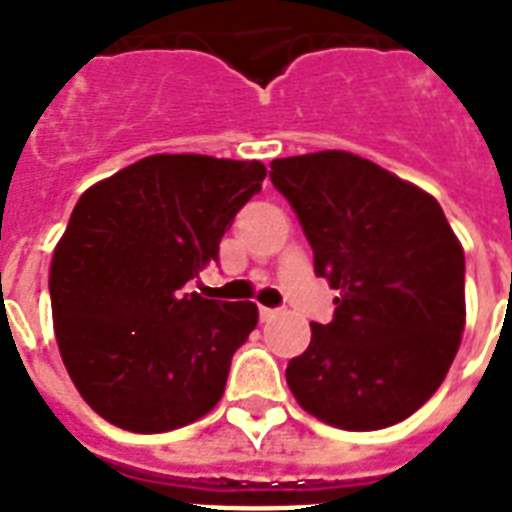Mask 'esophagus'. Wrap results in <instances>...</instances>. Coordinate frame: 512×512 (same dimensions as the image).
<instances>
[{"mask_svg":"<svg viewBox=\"0 0 512 512\" xmlns=\"http://www.w3.org/2000/svg\"><path fill=\"white\" fill-rule=\"evenodd\" d=\"M273 316H276V311H273V308H265V305H260V319L271 321Z\"/></svg>","mask_w":512,"mask_h":512,"instance_id":"esophagus-1","label":"esophagus"}]
</instances>
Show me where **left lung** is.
<instances>
[{"label":"left lung","mask_w":512,"mask_h":512,"mask_svg":"<svg viewBox=\"0 0 512 512\" xmlns=\"http://www.w3.org/2000/svg\"><path fill=\"white\" fill-rule=\"evenodd\" d=\"M313 249L340 289L335 319L287 366L305 412L342 430L414 414L444 382L465 329V252L430 193L348 151L271 162Z\"/></svg>","instance_id":"1"}]
</instances>
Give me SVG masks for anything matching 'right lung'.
I'll use <instances>...</instances> for the list:
<instances>
[{
  "mask_svg": "<svg viewBox=\"0 0 512 512\" xmlns=\"http://www.w3.org/2000/svg\"><path fill=\"white\" fill-rule=\"evenodd\" d=\"M265 167L156 154L76 201L50 268L55 340L76 390L111 425L167 433L220 401L255 303L188 292Z\"/></svg>",
  "mask_w": 512,
  "mask_h": 512,
  "instance_id": "1",
  "label": "right lung"
}]
</instances>
